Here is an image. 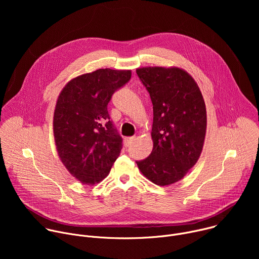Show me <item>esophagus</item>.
<instances>
[{"label":"esophagus","instance_id":"obj_1","mask_svg":"<svg viewBox=\"0 0 259 259\" xmlns=\"http://www.w3.org/2000/svg\"><path fill=\"white\" fill-rule=\"evenodd\" d=\"M135 139H136V137H127V138H125V145L126 146L131 145L135 141Z\"/></svg>","mask_w":259,"mask_h":259}]
</instances>
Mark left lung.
<instances>
[{
	"label": "left lung",
	"mask_w": 259,
	"mask_h": 259,
	"mask_svg": "<svg viewBox=\"0 0 259 259\" xmlns=\"http://www.w3.org/2000/svg\"><path fill=\"white\" fill-rule=\"evenodd\" d=\"M136 72L154 105L153 151L136 163L150 181L168 187L186 176L201 156L207 129L205 101L194 78L180 67L145 66Z\"/></svg>",
	"instance_id": "1"
}]
</instances>
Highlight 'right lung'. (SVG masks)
<instances>
[{
  "mask_svg": "<svg viewBox=\"0 0 259 259\" xmlns=\"http://www.w3.org/2000/svg\"><path fill=\"white\" fill-rule=\"evenodd\" d=\"M130 78V69L99 68L71 79L56 100L53 134L59 159L87 186L103 180L121 154L122 137L109 121L107 103Z\"/></svg>",
  "mask_w": 259,
  "mask_h": 259,
  "instance_id": "1",
  "label": "right lung"
}]
</instances>
